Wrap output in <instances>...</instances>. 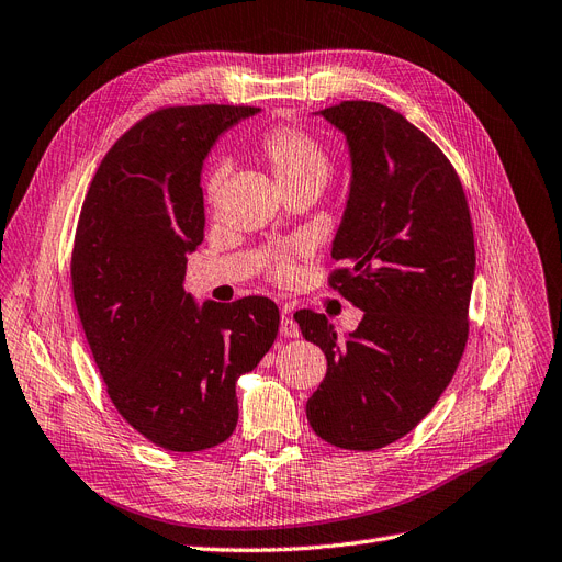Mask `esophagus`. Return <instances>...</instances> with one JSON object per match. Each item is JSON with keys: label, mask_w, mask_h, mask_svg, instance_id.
<instances>
[{"label": "esophagus", "mask_w": 562, "mask_h": 562, "mask_svg": "<svg viewBox=\"0 0 562 562\" xmlns=\"http://www.w3.org/2000/svg\"><path fill=\"white\" fill-rule=\"evenodd\" d=\"M281 336H285V339H297L300 336V325L285 311L281 313Z\"/></svg>", "instance_id": "34e87169"}]
</instances>
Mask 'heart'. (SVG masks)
I'll return each instance as SVG.
<instances>
[{
  "label": "heart",
  "instance_id": "obj_1",
  "mask_svg": "<svg viewBox=\"0 0 562 562\" xmlns=\"http://www.w3.org/2000/svg\"><path fill=\"white\" fill-rule=\"evenodd\" d=\"M260 154L267 161L269 170L274 175V182L279 189L293 191V189H308L321 193L325 184L329 182L331 175V159L327 149L308 136L306 131H300L295 126H274L269 128L265 136L260 138ZM223 177H226V170L223 166H216L207 175V198L214 200L218 193ZM272 277L279 281H285L290 274H293V260L290 256H274L272 265Z\"/></svg>",
  "mask_w": 562,
  "mask_h": 562
}]
</instances>
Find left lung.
Listing matches in <instances>:
<instances>
[{"mask_svg": "<svg viewBox=\"0 0 562 562\" xmlns=\"http://www.w3.org/2000/svg\"><path fill=\"white\" fill-rule=\"evenodd\" d=\"M316 115L344 133L350 187L331 285L364 311L344 341L297 311L327 373L306 401L311 429L341 450H380L413 431L450 385L468 341L475 237L447 156L392 108L344 101Z\"/></svg>", "mask_w": 562, "mask_h": 562, "instance_id": "left-lung-1", "label": "left lung"}]
</instances>
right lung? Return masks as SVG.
I'll return each mask as SVG.
<instances>
[{"label": "right lung", "mask_w": 562, "mask_h": 562, "mask_svg": "<svg viewBox=\"0 0 562 562\" xmlns=\"http://www.w3.org/2000/svg\"><path fill=\"white\" fill-rule=\"evenodd\" d=\"M249 105L151 112L110 147L85 195L71 279L78 316L120 415L170 452H200L237 426V378L279 331L267 297L198 304L187 256L203 241L200 175Z\"/></svg>", "instance_id": "add662e5"}]
</instances>
